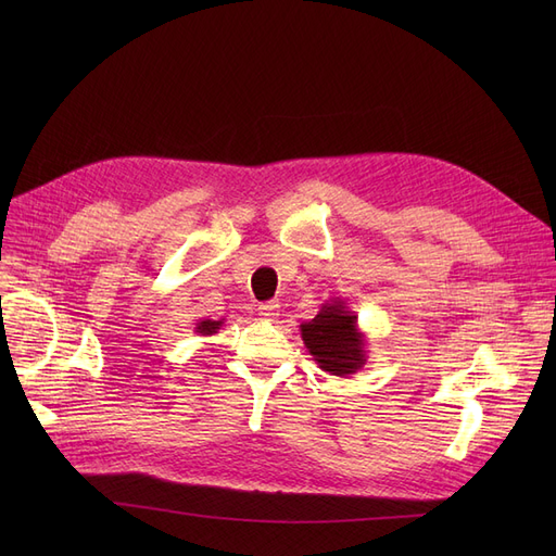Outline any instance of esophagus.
<instances>
[{
    "label": "esophagus",
    "instance_id": "obj_1",
    "mask_svg": "<svg viewBox=\"0 0 556 556\" xmlns=\"http://www.w3.org/2000/svg\"><path fill=\"white\" fill-rule=\"evenodd\" d=\"M258 315H261L263 319H275V317L279 315V302H277V300H270V302H266V304H261V306H258Z\"/></svg>",
    "mask_w": 556,
    "mask_h": 556
}]
</instances>
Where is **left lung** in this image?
<instances>
[{
    "label": "left lung",
    "instance_id": "obj_1",
    "mask_svg": "<svg viewBox=\"0 0 556 556\" xmlns=\"http://www.w3.org/2000/svg\"><path fill=\"white\" fill-rule=\"evenodd\" d=\"M304 346L323 371L349 378L367 363V340L358 315L338 298L319 306L311 323L300 325Z\"/></svg>",
    "mask_w": 556,
    "mask_h": 556
}]
</instances>
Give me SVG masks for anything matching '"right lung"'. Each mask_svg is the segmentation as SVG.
Listing matches in <instances>:
<instances>
[{"mask_svg":"<svg viewBox=\"0 0 556 556\" xmlns=\"http://www.w3.org/2000/svg\"><path fill=\"white\" fill-rule=\"evenodd\" d=\"M220 327H223V319H200V323H195V333L210 338L218 333Z\"/></svg>","mask_w":556,"mask_h":556,"instance_id":"right-lung-1","label":"right lung"}]
</instances>
